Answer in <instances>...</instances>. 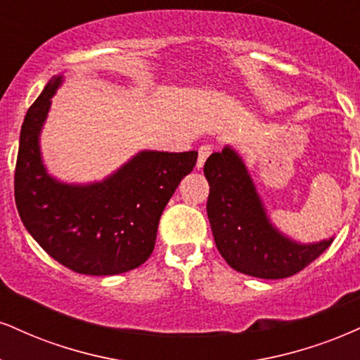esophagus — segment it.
<instances>
[{
	"label": "esophagus",
	"instance_id": "34e87169",
	"mask_svg": "<svg viewBox=\"0 0 360 360\" xmlns=\"http://www.w3.org/2000/svg\"><path fill=\"white\" fill-rule=\"evenodd\" d=\"M211 146H201L199 147V150H198V162H196V169L199 171V169H202V166H205V162H206V159L210 158V154H211Z\"/></svg>",
	"mask_w": 360,
	"mask_h": 360
}]
</instances>
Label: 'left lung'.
I'll return each mask as SVG.
<instances>
[{"instance_id":"obj_1","label":"left lung","mask_w":360,"mask_h":360,"mask_svg":"<svg viewBox=\"0 0 360 360\" xmlns=\"http://www.w3.org/2000/svg\"><path fill=\"white\" fill-rule=\"evenodd\" d=\"M207 219L216 248L236 271L265 280L287 278L314 262L332 238L302 243L271 221L245 159L233 146L205 162Z\"/></svg>"}]
</instances>
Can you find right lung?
<instances>
[{
	"label": "right lung",
	"instance_id": "obj_1",
	"mask_svg": "<svg viewBox=\"0 0 360 360\" xmlns=\"http://www.w3.org/2000/svg\"><path fill=\"white\" fill-rule=\"evenodd\" d=\"M63 82V73L51 77L21 125L16 207L33 240L63 266L82 275L125 274L153 253L164 207L198 153L139 150L101 181H60L43 161L40 137Z\"/></svg>",
	"mask_w": 360,
	"mask_h": 360
}]
</instances>
